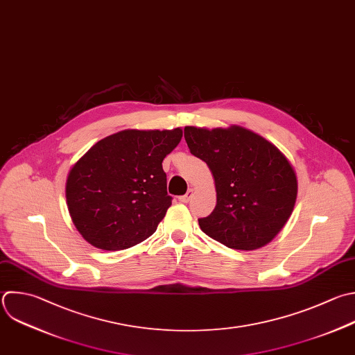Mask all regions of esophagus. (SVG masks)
<instances>
[{
    "instance_id": "1",
    "label": "esophagus",
    "mask_w": 355,
    "mask_h": 355,
    "mask_svg": "<svg viewBox=\"0 0 355 355\" xmlns=\"http://www.w3.org/2000/svg\"><path fill=\"white\" fill-rule=\"evenodd\" d=\"M193 193H194V191H193V189H190L184 196H182V197L179 198V201H180V202H183V204H187V202L190 201V198L193 197Z\"/></svg>"
}]
</instances>
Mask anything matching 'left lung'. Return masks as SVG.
Returning a JSON list of instances; mask_svg holds the SVG:
<instances>
[{
    "label": "left lung",
    "mask_w": 355,
    "mask_h": 355,
    "mask_svg": "<svg viewBox=\"0 0 355 355\" xmlns=\"http://www.w3.org/2000/svg\"><path fill=\"white\" fill-rule=\"evenodd\" d=\"M190 153L207 162L216 189L214 211L201 230L233 250H257L286 225L297 198L287 158L259 135L240 128H184Z\"/></svg>",
    "instance_id": "left-lung-1"
}]
</instances>
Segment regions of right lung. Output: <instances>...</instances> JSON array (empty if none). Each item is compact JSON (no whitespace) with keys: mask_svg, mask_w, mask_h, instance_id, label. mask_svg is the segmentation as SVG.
<instances>
[{"mask_svg":"<svg viewBox=\"0 0 355 355\" xmlns=\"http://www.w3.org/2000/svg\"><path fill=\"white\" fill-rule=\"evenodd\" d=\"M183 132L122 130L96 143L71 169L67 204L92 245L118 251L148 239L172 204L164 158Z\"/></svg>","mask_w":355,"mask_h":355,"instance_id":"right-lung-1","label":"right lung"}]
</instances>
